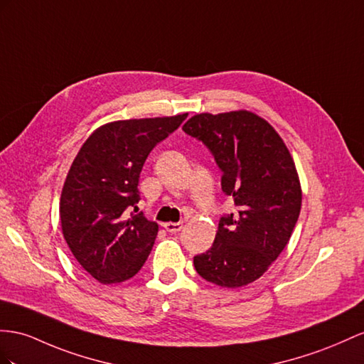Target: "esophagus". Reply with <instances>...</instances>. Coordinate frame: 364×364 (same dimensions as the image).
I'll list each match as a JSON object with an SVG mask.
<instances>
[{"instance_id":"1","label":"esophagus","mask_w":364,"mask_h":364,"mask_svg":"<svg viewBox=\"0 0 364 364\" xmlns=\"http://www.w3.org/2000/svg\"><path fill=\"white\" fill-rule=\"evenodd\" d=\"M163 228H164L167 232H171V234H176V232L181 230L183 223H172V221H169V223H164Z\"/></svg>"}]
</instances>
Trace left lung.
<instances>
[{
	"mask_svg": "<svg viewBox=\"0 0 364 364\" xmlns=\"http://www.w3.org/2000/svg\"><path fill=\"white\" fill-rule=\"evenodd\" d=\"M208 146L221 189L237 210L221 217L213 245L193 257L195 271L221 287L255 282L289 243L301 209L295 163L277 130L249 110L197 114L183 126Z\"/></svg>",
	"mask_w": 364,
	"mask_h": 364,
	"instance_id": "8db88e82",
	"label": "left lung"
}]
</instances>
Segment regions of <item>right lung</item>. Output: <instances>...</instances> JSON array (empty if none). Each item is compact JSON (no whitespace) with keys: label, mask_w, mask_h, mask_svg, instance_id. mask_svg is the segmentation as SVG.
Wrapping results in <instances>:
<instances>
[{"label":"right lung","mask_w":364,"mask_h":364,"mask_svg":"<svg viewBox=\"0 0 364 364\" xmlns=\"http://www.w3.org/2000/svg\"><path fill=\"white\" fill-rule=\"evenodd\" d=\"M186 117L112 121L93 130L73 160L60 200L61 229L73 257L100 283L132 278L151 254L158 225L138 213L139 173Z\"/></svg>","instance_id":"1"}]
</instances>
